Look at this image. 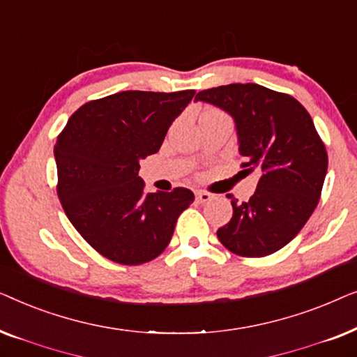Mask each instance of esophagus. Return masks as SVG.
<instances>
[{"label": "esophagus", "instance_id": "1", "mask_svg": "<svg viewBox=\"0 0 357 357\" xmlns=\"http://www.w3.org/2000/svg\"><path fill=\"white\" fill-rule=\"evenodd\" d=\"M213 199V195L208 192H197V202L198 203H208Z\"/></svg>", "mask_w": 357, "mask_h": 357}]
</instances>
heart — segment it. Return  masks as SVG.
Instances as JSON below:
<instances>
[{
  "label": "heart",
  "instance_id": "b5f03b06",
  "mask_svg": "<svg viewBox=\"0 0 357 357\" xmlns=\"http://www.w3.org/2000/svg\"><path fill=\"white\" fill-rule=\"evenodd\" d=\"M206 114H219V112H216V110H209V112H206Z\"/></svg>",
  "mask_w": 357,
  "mask_h": 357
}]
</instances>
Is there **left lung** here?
<instances>
[{
	"label": "left lung",
	"instance_id": "left-lung-1",
	"mask_svg": "<svg viewBox=\"0 0 357 357\" xmlns=\"http://www.w3.org/2000/svg\"><path fill=\"white\" fill-rule=\"evenodd\" d=\"M234 119L245 172L260 174L248 202L232 203L218 238L241 257L271 255L294 238L314 209L328 167L325 144L309 112L294 97L260 84H227L198 92Z\"/></svg>",
	"mask_w": 357,
	"mask_h": 357
}]
</instances>
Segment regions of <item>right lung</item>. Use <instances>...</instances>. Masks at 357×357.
<instances>
[{
	"label": "right lung",
	"mask_w": 357,
	"mask_h": 357,
	"mask_svg": "<svg viewBox=\"0 0 357 357\" xmlns=\"http://www.w3.org/2000/svg\"><path fill=\"white\" fill-rule=\"evenodd\" d=\"M195 91H123L91 100L58 136V198L68 219L100 255L120 265L154 260L193 203L188 188L146 193L139 160L155 154Z\"/></svg>",
	"instance_id": "right-lung-1"
}]
</instances>
